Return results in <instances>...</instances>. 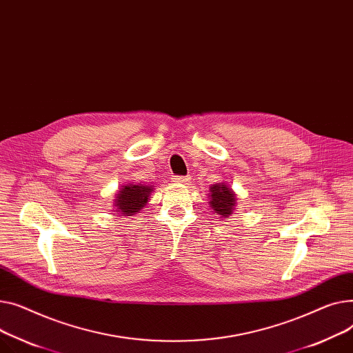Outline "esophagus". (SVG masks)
<instances>
[{
	"label": "esophagus",
	"mask_w": 353,
	"mask_h": 353,
	"mask_svg": "<svg viewBox=\"0 0 353 353\" xmlns=\"http://www.w3.org/2000/svg\"><path fill=\"white\" fill-rule=\"evenodd\" d=\"M172 181L174 182H176V183H186L190 181V176H181V175H176V176H174L172 178Z\"/></svg>",
	"instance_id": "obj_1"
}]
</instances>
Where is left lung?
Wrapping results in <instances>:
<instances>
[{"mask_svg":"<svg viewBox=\"0 0 353 353\" xmlns=\"http://www.w3.org/2000/svg\"><path fill=\"white\" fill-rule=\"evenodd\" d=\"M210 205L211 208L215 211V215H221L222 218L230 216L235 208V194L230 188V186L225 183H214L210 190Z\"/></svg>","mask_w":353,"mask_h":353,"instance_id":"left-lung-1","label":"left lung"}]
</instances>
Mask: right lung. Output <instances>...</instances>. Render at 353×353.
I'll list each match as a JSON object with an SVG mask.
<instances>
[{
  "instance_id": "right-lung-1",
  "label": "right lung",
  "mask_w": 353,
  "mask_h": 353,
  "mask_svg": "<svg viewBox=\"0 0 353 353\" xmlns=\"http://www.w3.org/2000/svg\"><path fill=\"white\" fill-rule=\"evenodd\" d=\"M154 191L152 186L143 183H128L121 188L117 194L115 208L117 212H122V215L131 216L139 212L150 199V194Z\"/></svg>"
}]
</instances>
